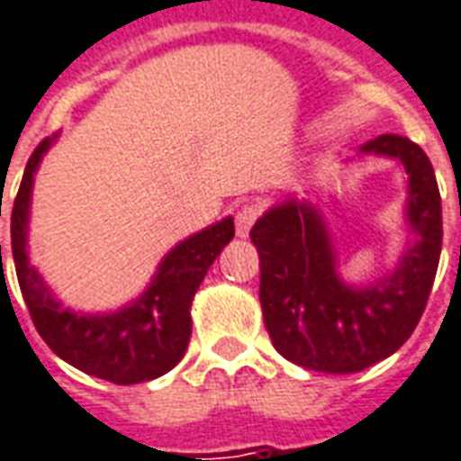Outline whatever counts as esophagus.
<instances>
[{
	"mask_svg": "<svg viewBox=\"0 0 461 461\" xmlns=\"http://www.w3.org/2000/svg\"><path fill=\"white\" fill-rule=\"evenodd\" d=\"M259 217V210H257V204H244L240 212H237V237L241 240H247L249 237L251 227H254V221Z\"/></svg>",
	"mask_w": 461,
	"mask_h": 461,
	"instance_id": "obj_1",
	"label": "esophagus"
}]
</instances>
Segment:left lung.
<instances>
[{"instance_id":"1","label":"left lung","mask_w":461,"mask_h":461,"mask_svg":"<svg viewBox=\"0 0 461 461\" xmlns=\"http://www.w3.org/2000/svg\"><path fill=\"white\" fill-rule=\"evenodd\" d=\"M405 167V251L383 279H340L339 254L321 207L309 200L274 204L251 227L259 251V301L281 356L319 373H357L393 356L425 311L442 249V202L425 150L402 135L360 145Z\"/></svg>"}]
</instances>
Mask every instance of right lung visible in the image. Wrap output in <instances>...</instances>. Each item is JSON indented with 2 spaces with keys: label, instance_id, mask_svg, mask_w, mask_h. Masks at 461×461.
Listing matches in <instances>:
<instances>
[{
  "label": "right lung",
  "instance_id": "1",
  "mask_svg": "<svg viewBox=\"0 0 461 461\" xmlns=\"http://www.w3.org/2000/svg\"><path fill=\"white\" fill-rule=\"evenodd\" d=\"M56 138L59 135L46 138L32 152L12 207V257L26 309L46 346L78 370L111 380L115 385L155 380L177 366L187 350L192 336V299L207 269L234 237V220L224 217L175 244L158 264L148 289L118 311L84 313L68 309L56 299L51 286L29 259V210L34 175Z\"/></svg>",
  "mask_w": 461,
  "mask_h": 461
}]
</instances>
